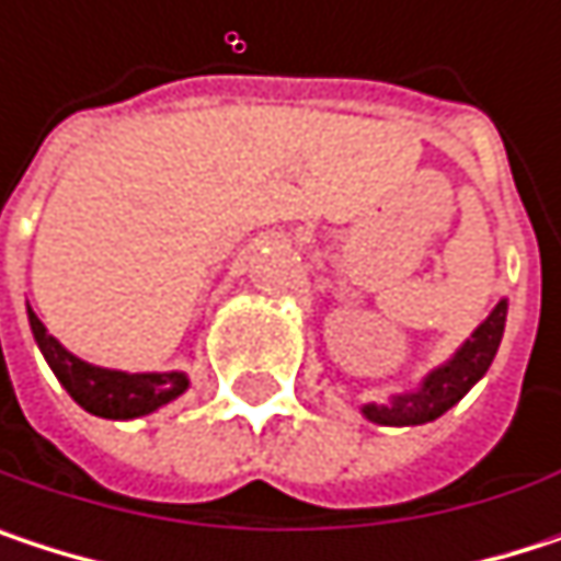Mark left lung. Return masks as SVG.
I'll use <instances>...</instances> for the list:
<instances>
[{
    "label": "left lung",
    "instance_id": "left-lung-1",
    "mask_svg": "<svg viewBox=\"0 0 561 561\" xmlns=\"http://www.w3.org/2000/svg\"><path fill=\"white\" fill-rule=\"evenodd\" d=\"M504 324L506 298L497 301V308L488 314V321L478 324V331L458 347V354L448 364L435 367L419 383V390L396 392L390 396V402H367L360 412L377 425H422V422L445 415L494 364V354L504 337Z\"/></svg>",
    "mask_w": 561,
    "mask_h": 561
}]
</instances>
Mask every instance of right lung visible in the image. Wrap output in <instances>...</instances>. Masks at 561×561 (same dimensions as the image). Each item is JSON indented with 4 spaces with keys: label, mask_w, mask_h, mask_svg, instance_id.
<instances>
[{
    "label": "right lung",
    "mask_w": 561,
    "mask_h": 561,
    "mask_svg": "<svg viewBox=\"0 0 561 561\" xmlns=\"http://www.w3.org/2000/svg\"><path fill=\"white\" fill-rule=\"evenodd\" d=\"M28 324L32 334L55 370L60 387L73 396L77 405L100 419H139L156 412L171 399H178L187 390V377L171 370V374H123V370H106L93 367L80 357H73L57 337L48 334L42 318L28 308Z\"/></svg>",
    "instance_id": "obj_1"
}]
</instances>
